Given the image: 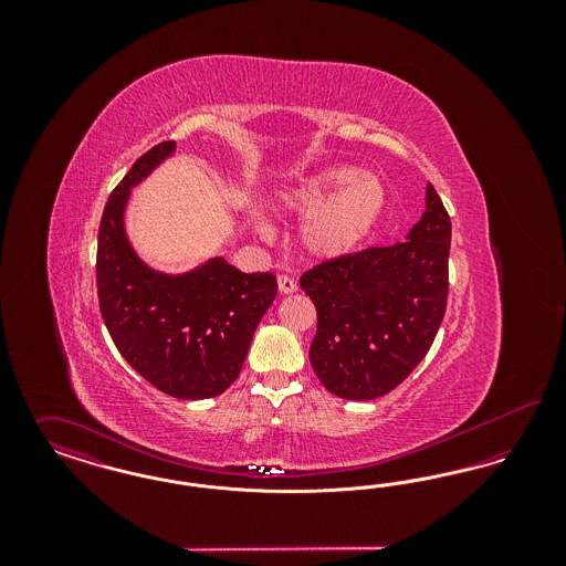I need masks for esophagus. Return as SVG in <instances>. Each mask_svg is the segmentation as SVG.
I'll return each instance as SVG.
<instances>
[{
  "mask_svg": "<svg viewBox=\"0 0 566 566\" xmlns=\"http://www.w3.org/2000/svg\"><path fill=\"white\" fill-rule=\"evenodd\" d=\"M277 289H280L282 295H293V293H296V282L289 275H280L277 277Z\"/></svg>",
  "mask_w": 566,
  "mask_h": 566,
  "instance_id": "esophagus-1",
  "label": "esophagus"
}]
</instances>
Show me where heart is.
Here are the masks:
<instances>
[{"label":"heart","mask_w":566,"mask_h":566,"mask_svg":"<svg viewBox=\"0 0 566 566\" xmlns=\"http://www.w3.org/2000/svg\"><path fill=\"white\" fill-rule=\"evenodd\" d=\"M388 187L358 165H328L298 178L280 192V212L307 218L301 242L310 256L335 261L358 252L371 240L388 208ZM256 231L271 240L268 224Z\"/></svg>","instance_id":"1"}]
</instances>
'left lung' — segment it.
Returning a JSON list of instances; mask_svg holds the SVG:
<instances>
[{"label": "left lung", "mask_w": 566, "mask_h": 566, "mask_svg": "<svg viewBox=\"0 0 566 566\" xmlns=\"http://www.w3.org/2000/svg\"><path fill=\"white\" fill-rule=\"evenodd\" d=\"M452 222L437 190L405 242L367 248L301 275L318 312L310 363L348 401L395 390L427 356L448 301Z\"/></svg>", "instance_id": "8db88e82"}]
</instances>
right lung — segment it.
Segmentation results:
<instances>
[{
  "label": "right lung",
  "mask_w": 566,
  "mask_h": 566,
  "mask_svg": "<svg viewBox=\"0 0 566 566\" xmlns=\"http://www.w3.org/2000/svg\"><path fill=\"white\" fill-rule=\"evenodd\" d=\"M174 153V142L157 144L112 190L97 240V295L109 337L135 371L169 397L199 401L240 376L277 280L222 256L185 273L153 270L137 256L125 231L132 189Z\"/></svg>",
  "instance_id": "obj_1"
}]
</instances>
